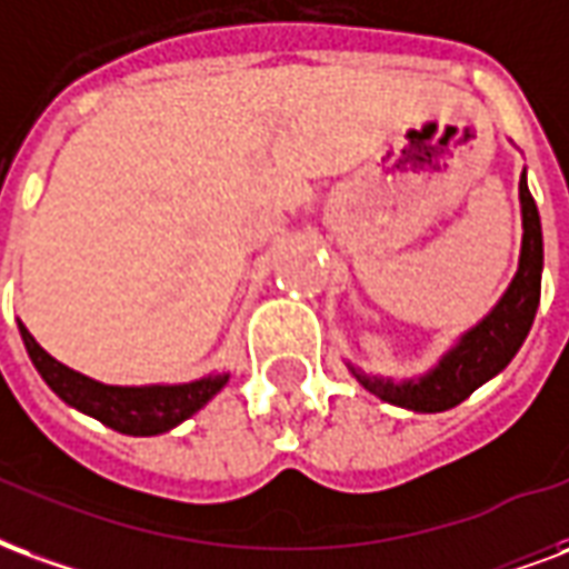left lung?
<instances>
[{
  "label": "left lung",
  "mask_w": 569,
  "mask_h": 569,
  "mask_svg": "<svg viewBox=\"0 0 569 569\" xmlns=\"http://www.w3.org/2000/svg\"><path fill=\"white\" fill-rule=\"evenodd\" d=\"M518 197H521V227H525L521 257H518L516 279L506 288L500 302L479 325L460 336L458 346H451V351H446L437 367L425 372L421 379L391 381L348 363L351 376L367 391L376 393L385 403L403 406L412 412H446L451 406L463 403L479 385L495 379L497 372L506 370V363L516 358V351L528 339L530 325L537 318L542 284L540 211L530 197L525 172L518 181Z\"/></svg>",
  "instance_id": "8db88e82"
}]
</instances>
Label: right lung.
I'll use <instances>...</instances> for the list:
<instances>
[{"mask_svg": "<svg viewBox=\"0 0 569 569\" xmlns=\"http://www.w3.org/2000/svg\"><path fill=\"white\" fill-rule=\"evenodd\" d=\"M18 327L32 367L39 370L41 379L48 381V388L60 400L74 406L84 416L97 418L118 433H130V437H157V433H166L181 421H188L230 379L227 372H221V376H206V379L188 381V385H142V388L102 385V381L87 379L81 372L69 370L60 360H53L32 339L27 327L20 321Z\"/></svg>", "mask_w": 569, "mask_h": 569, "instance_id": "add662e5", "label": "right lung"}]
</instances>
